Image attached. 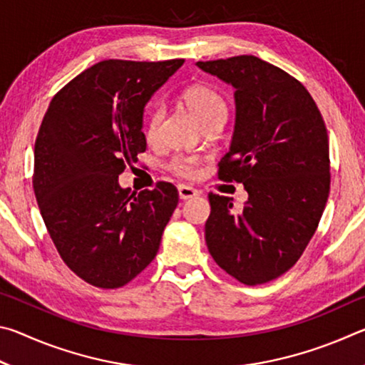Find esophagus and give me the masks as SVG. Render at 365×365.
Wrapping results in <instances>:
<instances>
[{
	"label": "esophagus",
	"mask_w": 365,
	"mask_h": 365,
	"mask_svg": "<svg viewBox=\"0 0 365 365\" xmlns=\"http://www.w3.org/2000/svg\"><path fill=\"white\" fill-rule=\"evenodd\" d=\"M197 195V190H195L193 187H188V185H180L178 187V196H180V200L187 201V200H191V197H196Z\"/></svg>",
	"instance_id": "34e87169"
}]
</instances>
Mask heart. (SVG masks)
<instances>
[{"mask_svg": "<svg viewBox=\"0 0 365 365\" xmlns=\"http://www.w3.org/2000/svg\"><path fill=\"white\" fill-rule=\"evenodd\" d=\"M183 101L187 104L197 122L205 125L206 122L212 119H225L227 114V104L224 96H222L217 90L211 88L207 85H193L188 90H185ZM164 110L159 104L148 110L146 115V125H145V135L148 141H156L160 128V122H163ZM197 159L193 156H177L172 159L170 169L180 177H193L196 174Z\"/></svg>", "mask_w": 365, "mask_h": 365, "instance_id": "heart-1", "label": "heart"}]
</instances>
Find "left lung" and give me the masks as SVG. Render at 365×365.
<instances>
[{
  "mask_svg": "<svg viewBox=\"0 0 365 365\" xmlns=\"http://www.w3.org/2000/svg\"><path fill=\"white\" fill-rule=\"evenodd\" d=\"M196 66L233 86V137L219 178L248 191L240 212L209 193L207 250L227 274L261 285L292 269L316 233L330 191L329 135L309 91L279 67L246 54Z\"/></svg>",
  "mask_w": 365,
  "mask_h": 365,
  "instance_id": "left-lung-1",
  "label": "left lung"
}]
</instances>
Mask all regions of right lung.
Here are the masks:
<instances>
[{
	"mask_svg": "<svg viewBox=\"0 0 365 365\" xmlns=\"http://www.w3.org/2000/svg\"><path fill=\"white\" fill-rule=\"evenodd\" d=\"M183 59H109L53 98L35 141L34 191L49 237L73 274L119 288L154 257L178 191L159 182L138 195L119 175L146 150L145 106Z\"/></svg>",
	"mask_w": 365,
	"mask_h": 365,
	"instance_id": "1",
	"label": "right lung"
}]
</instances>
